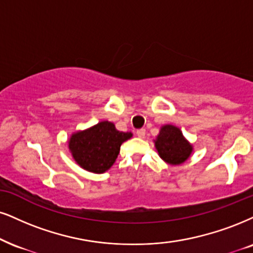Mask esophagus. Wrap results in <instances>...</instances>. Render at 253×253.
<instances>
[{"instance_id":"obj_1","label":"esophagus","mask_w":253,"mask_h":253,"mask_svg":"<svg viewBox=\"0 0 253 253\" xmlns=\"http://www.w3.org/2000/svg\"><path fill=\"white\" fill-rule=\"evenodd\" d=\"M136 135H137V137H139V138H144V137H145V129L137 130Z\"/></svg>"}]
</instances>
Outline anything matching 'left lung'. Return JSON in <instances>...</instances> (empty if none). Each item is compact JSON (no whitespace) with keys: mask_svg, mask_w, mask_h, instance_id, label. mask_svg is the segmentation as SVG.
<instances>
[{"mask_svg":"<svg viewBox=\"0 0 253 253\" xmlns=\"http://www.w3.org/2000/svg\"><path fill=\"white\" fill-rule=\"evenodd\" d=\"M154 143L158 156L170 165L183 164L193 151V145L184 137L179 127L172 124L162 126Z\"/></svg>","mask_w":253,"mask_h":253,"instance_id":"8db88e82","label":"left lung"}]
</instances>
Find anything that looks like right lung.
Masks as SVG:
<instances>
[{
  "label": "right lung",
  "mask_w": 253,
  "mask_h": 253,
  "mask_svg": "<svg viewBox=\"0 0 253 253\" xmlns=\"http://www.w3.org/2000/svg\"><path fill=\"white\" fill-rule=\"evenodd\" d=\"M131 137V132L118 131L114 123L102 121L88 129L71 133L68 146L74 161L82 169L104 173L116 162L121 145Z\"/></svg>",
  "instance_id": "add662e5"
}]
</instances>
